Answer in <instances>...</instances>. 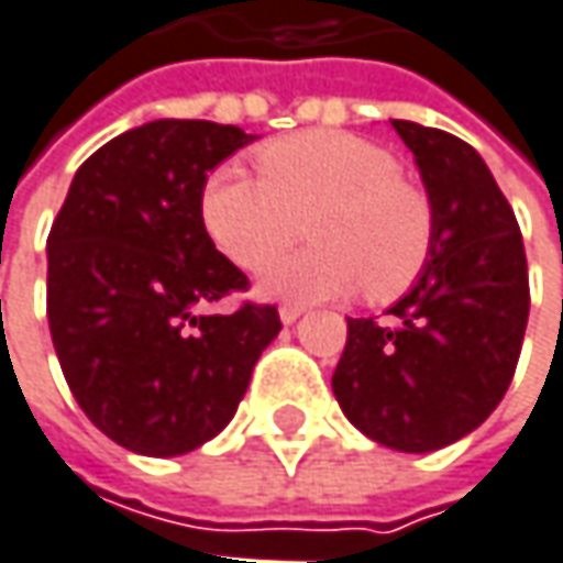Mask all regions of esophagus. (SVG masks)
I'll list each match as a JSON object with an SVG mask.
<instances>
[{"label":"esophagus","instance_id":"34e87169","mask_svg":"<svg viewBox=\"0 0 563 563\" xmlns=\"http://www.w3.org/2000/svg\"><path fill=\"white\" fill-rule=\"evenodd\" d=\"M299 316H302V306H292V302L280 306V322H283V325H292V322H296Z\"/></svg>","mask_w":563,"mask_h":563}]
</instances>
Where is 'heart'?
Returning a JSON list of instances; mask_svg holds the SVG:
<instances>
[{
	"label": "heart",
	"instance_id": "heart-1",
	"mask_svg": "<svg viewBox=\"0 0 563 563\" xmlns=\"http://www.w3.org/2000/svg\"><path fill=\"white\" fill-rule=\"evenodd\" d=\"M261 174L241 164L212 170L199 216L212 244L241 271H264L298 233V216L317 209L316 249L277 262L267 296L325 299L364 286L389 302L412 289L432 261L438 212L426 186L399 174V157L364 134L312 129L271 141Z\"/></svg>",
	"mask_w": 563,
	"mask_h": 563
}]
</instances>
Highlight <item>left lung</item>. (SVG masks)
I'll return each instance as SVG.
<instances>
[{"label":"left lung","instance_id":"1","mask_svg":"<svg viewBox=\"0 0 563 563\" xmlns=\"http://www.w3.org/2000/svg\"><path fill=\"white\" fill-rule=\"evenodd\" d=\"M438 212L426 274L389 322L347 319L332 389L354 429L426 454L474 432L512 384L526 322L522 231L484 157L441 129L393 119Z\"/></svg>","mask_w":563,"mask_h":563}]
</instances>
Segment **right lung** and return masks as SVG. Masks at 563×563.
<instances>
[{
	"instance_id": "obj_1",
	"label": "right lung",
	"mask_w": 563,
	"mask_h": 563,
	"mask_svg": "<svg viewBox=\"0 0 563 563\" xmlns=\"http://www.w3.org/2000/svg\"><path fill=\"white\" fill-rule=\"evenodd\" d=\"M254 134L157 119L102 144L47 234V322L86 419L147 457L186 454L231 422L277 306L202 316L247 277L216 251L199 192Z\"/></svg>"
}]
</instances>
